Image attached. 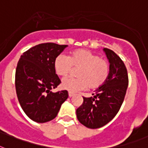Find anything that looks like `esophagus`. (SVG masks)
<instances>
[{"instance_id":"obj_1","label":"esophagus","mask_w":148,"mask_h":148,"mask_svg":"<svg viewBox=\"0 0 148 148\" xmlns=\"http://www.w3.org/2000/svg\"><path fill=\"white\" fill-rule=\"evenodd\" d=\"M74 93H71V92H69V93H68V96H69V97H72L73 96H74Z\"/></svg>"}]
</instances>
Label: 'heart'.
<instances>
[{
	"label": "heart",
	"instance_id": "obj_1",
	"mask_svg": "<svg viewBox=\"0 0 148 148\" xmlns=\"http://www.w3.org/2000/svg\"><path fill=\"white\" fill-rule=\"evenodd\" d=\"M72 66L80 68L77 73L78 78L66 77L62 81L64 90L76 93L87 87L98 88L106 82L109 74V64L106 59L86 49H77L69 57L58 56L54 62L56 74L65 77L72 71Z\"/></svg>",
	"mask_w": 148,
	"mask_h": 148
}]
</instances>
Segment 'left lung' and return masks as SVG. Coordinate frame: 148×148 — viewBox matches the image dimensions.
Masks as SVG:
<instances>
[{
	"mask_svg": "<svg viewBox=\"0 0 148 148\" xmlns=\"http://www.w3.org/2000/svg\"><path fill=\"white\" fill-rule=\"evenodd\" d=\"M109 63L106 82L97 88L93 97H83L84 102L76 110L78 121L89 128H101L119 111L128 88V77L124 62L113 51L103 49Z\"/></svg>",
	"mask_w": 148,
	"mask_h": 148,
	"instance_id": "8db88e82",
	"label": "left lung"
}]
</instances>
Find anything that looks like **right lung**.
<instances>
[{
    "label": "right lung",
    "mask_w": 148,
    "mask_h": 148,
    "mask_svg": "<svg viewBox=\"0 0 148 148\" xmlns=\"http://www.w3.org/2000/svg\"><path fill=\"white\" fill-rule=\"evenodd\" d=\"M67 46L42 43L20 56L16 69V92L23 110L34 122L44 123L54 119L68 99L67 90L52 92L61 84L54 62Z\"/></svg>",
    "instance_id": "obj_1"
}]
</instances>
